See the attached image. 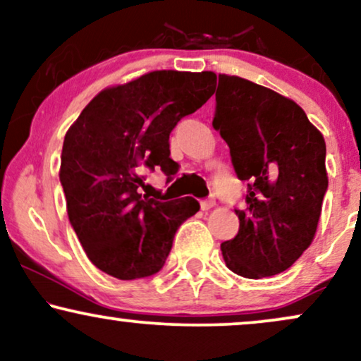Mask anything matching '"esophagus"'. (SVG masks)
<instances>
[{
	"mask_svg": "<svg viewBox=\"0 0 361 361\" xmlns=\"http://www.w3.org/2000/svg\"><path fill=\"white\" fill-rule=\"evenodd\" d=\"M214 205H215V202L212 200V198H209V200H202V202H200V207H202V210H204V212H207V210L212 209Z\"/></svg>",
	"mask_w": 361,
	"mask_h": 361,
	"instance_id": "1",
	"label": "esophagus"
}]
</instances>
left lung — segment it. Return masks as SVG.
Listing matches in <instances>:
<instances>
[{"label": "left lung", "instance_id": "left-lung-1", "mask_svg": "<svg viewBox=\"0 0 361 361\" xmlns=\"http://www.w3.org/2000/svg\"><path fill=\"white\" fill-rule=\"evenodd\" d=\"M214 128L247 181L239 233L221 244L227 268L246 279L288 270L316 235L327 190L326 142L295 102L239 76L219 74Z\"/></svg>", "mask_w": 361, "mask_h": 361}]
</instances>
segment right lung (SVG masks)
Here are the masks:
<instances>
[{"label": "right lung", "instance_id": "1", "mask_svg": "<svg viewBox=\"0 0 361 361\" xmlns=\"http://www.w3.org/2000/svg\"><path fill=\"white\" fill-rule=\"evenodd\" d=\"M212 71H151L102 90L66 132L59 180L69 222L91 263L118 280L163 268L178 227L198 212L192 197L139 193L140 166L171 171L169 134L214 94Z\"/></svg>", "mask_w": 361, "mask_h": 361}]
</instances>
